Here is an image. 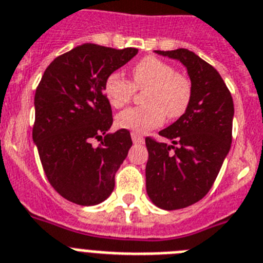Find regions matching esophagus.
I'll use <instances>...</instances> for the list:
<instances>
[{"label":"esophagus","mask_w":263,"mask_h":263,"mask_svg":"<svg viewBox=\"0 0 263 263\" xmlns=\"http://www.w3.org/2000/svg\"><path fill=\"white\" fill-rule=\"evenodd\" d=\"M131 138H132V142L135 143V144H142L144 142V138H143L142 134H139V132L134 131L131 132Z\"/></svg>","instance_id":"esophagus-1"}]
</instances>
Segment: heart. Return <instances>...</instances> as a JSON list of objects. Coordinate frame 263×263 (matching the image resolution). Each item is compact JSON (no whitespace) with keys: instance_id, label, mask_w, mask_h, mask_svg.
<instances>
[{"instance_id":"1","label":"heart","mask_w":263,"mask_h":263,"mask_svg":"<svg viewBox=\"0 0 263 263\" xmlns=\"http://www.w3.org/2000/svg\"><path fill=\"white\" fill-rule=\"evenodd\" d=\"M144 90L146 105L119 113L117 125L125 129L147 131L159 127L166 116L176 120L186 112L192 100V82L185 74L174 71L172 65L157 57H144L132 67V81L113 71L104 81V93L110 105L123 108Z\"/></svg>"}]
</instances>
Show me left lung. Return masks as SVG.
Instances as JSON below:
<instances>
[{
	"instance_id": "1",
	"label": "left lung",
	"mask_w": 263,
	"mask_h": 263,
	"mask_svg": "<svg viewBox=\"0 0 263 263\" xmlns=\"http://www.w3.org/2000/svg\"><path fill=\"white\" fill-rule=\"evenodd\" d=\"M178 59L192 82V100L182 116L159 131L172 144L147 136L146 189L162 209H181L211 191L232 142L234 101L217 70L185 48L155 51Z\"/></svg>"
}]
</instances>
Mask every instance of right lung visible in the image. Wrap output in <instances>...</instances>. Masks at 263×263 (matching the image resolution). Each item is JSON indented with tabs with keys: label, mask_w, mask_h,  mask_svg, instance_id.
Here are the masks:
<instances>
[{
	"label": "right lung",
	"mask_w": 263,
	"mask_h": 263,
	"mask_svg": "<svg viewBox=\"0 0 263 263\" xmlns=\"http://www.w3.org/2000/svg\"><path fill=\"white\" fill-rule=\"evenodd\" d=\"M136 54L86 43L55 58L36 87L32 138L51 186L74 204L109 197L131 148L128 129L106 134L113 117L104 81ZM95 138L102 140L97 146Z\"/></svg>",
	"instance_id": "1"
}]
</instances>
